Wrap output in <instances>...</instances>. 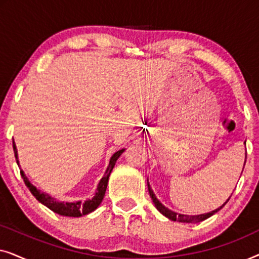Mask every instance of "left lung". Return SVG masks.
I'll list each match as a JSON object with an SVG mask.
<instances>
[{
    "label": "left lung",
    "mask_w": 259,
    "mask_h": 259,
    "mask_svg": "<svg viewBox=\"0 0 259 259\" xmlns=\"http://www.w3.org/2000/svg\"><path fill=\"white\" fill-rule=\"evenodd\" d=\"M245 161H246V151H245ZM243 169H244V167H243ZM147 182H148V180H147ZM147 186H148V192H150V196H151V198H152V200H153V204H154V206L157 207V210H158L159 212H160V213H161L162 215H165L166 218H168L169 221L179 222V223H199V222H203V221H205V219L210 218L211 215H213V214L215 213V212H218L219 210H221V208H222L223 206H224V205H225L226 203H228L229 199H230V197H229V199L226 200L225 203L223 204L221 207L215 208V210L208 212V213H203V214H198V215L178 214V213H176V212L168 210L167 207H165L164 205H162V204L160 203V201H159V200L157 199V197H155L153 190L151 189L150 184H148V183H147Z\"/></svg>",
    "instance_id": "1"
}]
</instances>
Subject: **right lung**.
Returning <instances> with one entry per match:
<instances>
[{
    "label": "right lung",
    "mask_w": 259,
    "mask_h": 259,
    "mask_svg": "<svg viewBox=\"0 0 259 259\" xmlns=\"http://www.w3.org/2000/svg\"><path fill=\"white\" fill-rule=\"evenodd\" d=\"M13 147H14V153H15V158H16V162L17 165L19 164V158H17V148L16 145L14 143L13 139ZM125 148L120 150L118 152H115L114 154L112 155L111 160H109V164L107 166V169H106L104 177H102L100 182L98 184L97 191H95L94 197L92 199H88L86 201H74V203H65V201H59L56 200L55 198H53L49 196V194L41 192L40 190H37L33 184H31L28 178L24 175L23 171H21V177L23 178V182L26 184V186L29 189L31 194L36 198V199L40 201L41 204H44L45 206H47L49 210H52L55 213H58L60 215H66V217H82L84 214L91 213L94 210H97L99 205L101 204L102 199H104L105 193H106V189H107V184H108V178L111 176V172L113 167H114L116 160L123 153Z\"/></svg>",
    "instance_id": "right-lung-1"
}]
</instances>
